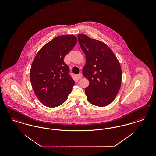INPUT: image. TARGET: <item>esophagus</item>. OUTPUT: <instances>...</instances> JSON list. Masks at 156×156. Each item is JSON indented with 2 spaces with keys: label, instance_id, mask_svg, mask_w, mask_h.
<instances>
[{
  "label": "esophagus",
  "instance_id": "obj_1",
  "mask_svg": "<svg viewBox=\"0 0 156 156\" xmlns=\"http://www.w3.org/2000/svg\"><path fill=\"white\" fill-rule=\"evenodd\" d=\"M82 77V75L81 74H79L76 75V78H77V79H81Z\"/></svg>",
  "mask_w": 156,
  "mask_h": 156
}]
</instances>
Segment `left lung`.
<instances>
[{
    "instance_id": "obj_1",
    "label": "left lung",
    "mask_w": 156,
    "mask_h": 156,
    "mask_svg": "<svg viewBox=\"0 0 156 156\" xmlns=\"http://www.w3.org/2000/svg\"><path fill=\"white\" fill-rule=\"evenodd\" d=\"M78 40L87 60L82 74L89 81L85 90L87 100L94 106H107L114 100L120 89V64L105 43L84 34H79Z\"/></svg>"
}]
</instances>
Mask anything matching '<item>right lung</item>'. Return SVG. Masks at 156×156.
I'll return each mask as SVG.
<instances>
[{
	"mask_svg": "<svg viewBox=\"0 0 156 156\" xmlns=\"http://www.w3.org/2000/svg\"><path fill=\"white\" fill-rule=\"evenodd\" d=\"M76 42V37L73 35L55 37L39 50L32 63V87L44 106H60L71 92L75 81L69 74V66L64 58Z\"/></svg>",
	"mask_w": 156,
	"mask_h": 156,
	"instance_id": "1",
	"label": "right lung"
}]
</instances>
